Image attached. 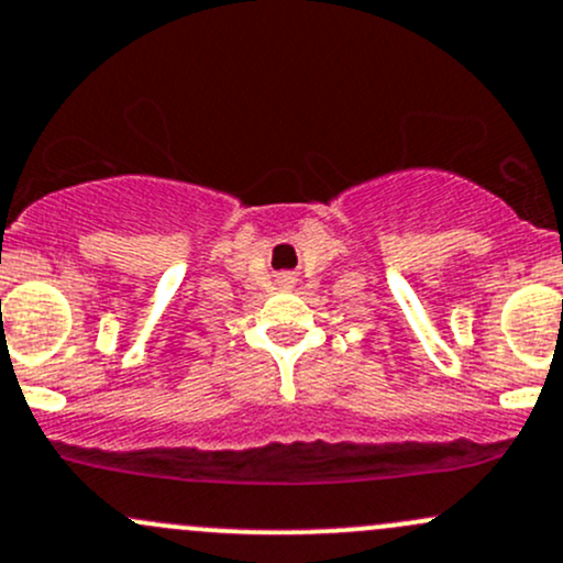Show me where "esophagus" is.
<instances>
[{"instance_id":"esophagus-1","label":"esophagus","mask_w":563,"mask_h":563,"mask_svg":"<svg viewBox=\"0 0 563 563\" xmlns=\"http://www.w3.org/2000/svg\"><path fill=\"white\" fill-rule=\"evenodd\" d=\"M294 280H297V277H294V272H280V275H277V283L286 288H291Z\"/></svg>"}]
</instances>
